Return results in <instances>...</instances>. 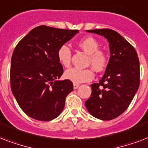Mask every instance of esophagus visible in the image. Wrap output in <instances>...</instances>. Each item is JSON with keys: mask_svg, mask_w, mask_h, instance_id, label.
I'll return each instance as SVG.
<instances>
[{"mask_svg": "<svg viewBox=\"0 0 148 148\" xmlns=\"http://www.w3.org/2000/svg\"><path fill=\"white\" fill-rule=\"evenodd\" d=\"M79 86V84H78V83H73V88L75 90H76Z\"/></svg>", "mask_w": 148, "mask_h": 148, "instance_id": "esophagus-1", "label": "esophagus"}]
</instances>
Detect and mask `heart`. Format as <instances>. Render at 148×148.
Segmentation results:
<instances>
[{
  "mask_svg": "<svg viewBox=\"0 0 148 148\" xmlns=\"http://www.w3.org/2000/svg\"><path fill=\"white\" fill-rule=\"evenodd\" d=\"M78 46L82 51L88 54L87 65L91 66L98 73L103 71L109 63L108 54L105 50L99 49V42L92 37H86L78 42ZM58 62L65 68H69L71 66L72 51L66 45L59 47L57 51ZM65 77L74 83L88 82L94 77V73L92 69L72 68L65 73Z\"/></svg>",
  "mask_w": 148,
  "mask_h": 148,
  "instance_id": "obj_1",
  "label": "heart"
}]
</instances>
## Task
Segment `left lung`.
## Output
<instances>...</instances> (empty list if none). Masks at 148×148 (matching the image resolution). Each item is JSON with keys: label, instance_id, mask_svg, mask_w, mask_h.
<instances>
[{"label": "left lung", "instance_id": "left-lung-1", "mask_svg": "<svg viewBox=\"0 0 148 148\" xmlns=\"http://www.w3.org/2000/svg\"><path fill=\"white\" fill-rule=\"evenodd\" d=\"M108 40L110 58L103 78L91 85L92 93L85 104L96 118L110 121L128 108L140 85V62L132 45L111 29L86 30Z\"/></svg>", "mask_w": 148, "mask_h": 148}]
</instances>
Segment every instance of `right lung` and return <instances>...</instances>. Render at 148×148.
Instances as JSON below:
<instances>
[{"mask_svg":"<svg viewBox=\"0 0 148 148\" xmlns=\"http://www.w3.org/2000/svg\"><path fill=\"white\" fill-rule=\"evenodd\" d=\"M77 32L41 25L16 45L11 57V88L19 106L28 116L49 121L62 113L73 84L69 79L56 80L63 73L57 51Z\"/></svg>","mask_w":148,"mask_h":148,"instance_id":"right-lung-1","label":"right lung"}]
</instances>
